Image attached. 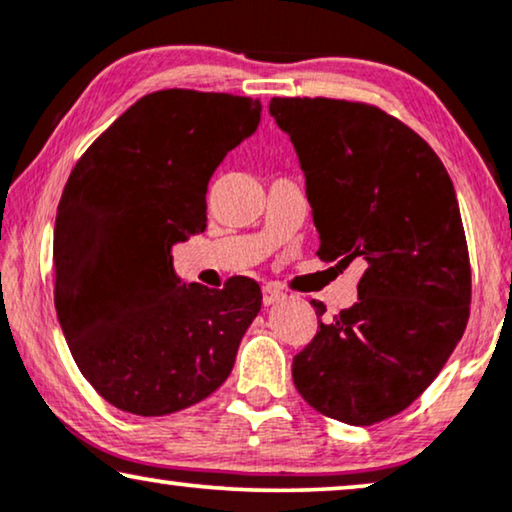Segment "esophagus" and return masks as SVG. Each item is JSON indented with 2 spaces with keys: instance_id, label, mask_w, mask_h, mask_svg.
I'll list each match as a JSON object with an SVG mask.
<instances>
[{
  "instance_id": "1",
  "label": "esophagus",
  "mask_w": 512,
  "mask_h": 512,
  "mask_svg": "<svg viewBox=\"0 0 512 512\" xmlns=\"http://www.w3.org/2000/svg\"><path fill=\"white\" fill-rule=\"evenodd\" d=\"M279 300H284V291L275 289V286H263V303L265 305H275Z\"/></svg>"
}]
</instances>
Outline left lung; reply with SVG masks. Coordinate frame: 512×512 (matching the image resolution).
<instances>
[{"label": "left lung", "instance_id": "1", "mask_svg": "<svg viewBox=\"0 0 512 512\" xmlns=\"http://www.w3.org/2000/svg\"><path fill=\"white\" fill-rule=\"evenodd\" d=\"M270 114L305 172L319 258L366 263L359 300L293 356V384L321 415L377 424L422 396L464 335L471 263L457 193L436 151L373 104L272 97Z\"/></svg>", "mask_w": 512, "mask_h": 512}]
</instances>
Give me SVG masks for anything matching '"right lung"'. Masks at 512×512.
<instances>
[{"mask_svg":"<svg viewBox=\"0 0 512 512\" xmlns=\"http://www.w3.org/2000/svg\"><path fill=\"white\" fill-rule=\"evenodd\" d=\"M258 123L251 97L156 90L69 174L53 233L55 310L76 366L118 410L172 415L233 370L261 286L181 284L170 249L207 228L209 179Z\"/></svg>","mask_w":512,"mask_h":512,"instance_id":"right-lung-1","label":"right lung"}]
</instances>
